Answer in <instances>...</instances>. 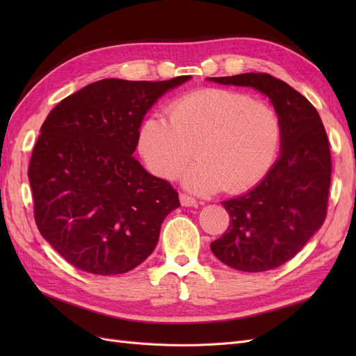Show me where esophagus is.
<instances>
[{
  "label": "esophagus",
  "instance_id": "34e87169",
  "mask_svg": "<svg viewBox=\"0 0 356 356\" xmlns=\"http://www.w3.org/2000/svg\"><path fill=\"white\" fill-rule=\"evenodd\" d=\"M179 200L182 207H197V200L187 195V193H179Z\"/></svg>",
  "mask_w": 356,
  "mask_h": 356
}]
</instances>
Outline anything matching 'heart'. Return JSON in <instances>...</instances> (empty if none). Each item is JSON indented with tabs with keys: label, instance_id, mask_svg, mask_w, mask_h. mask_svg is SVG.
Wrapping results in <instances>:
<instances>
[{
	"label": "heart",
	"instance_id": "b5f03b06",
	"mask_svg": "<svg viewBox=\"0 0 356 356\" xmlns=\"http://www.w3.org/2000/svg\"><path fill=\"white\" fill-rule=\"evenodd\" d=\"M166 118L148 117L139 131V152L163 178L186 175L197 193L222 187L239 193L255 186L272 168L282 138L281 117L272 105L232 89H203L169 105Z\"/></svg>",
	"mask_w": 356,
	"mask_h": 356
}]
</instances>
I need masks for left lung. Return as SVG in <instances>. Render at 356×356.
<instances>
[{
	"instance_id": "obj_1",
	"label": "left lung",
	"mask_w": 356,
	"mask_h": 356,
	"mask_svg": "<svg viewBox=\"0 0 356 356\" xmlns=\"http://www.w3.org/2000/svg\"><path fill=\"white\" fill-rule=\"evenodd\" d=\"M211 80L263 92L281 117V157L257 187L222 202L230 222L211 243L215 257L236 270H272L291 260L325 221L331 184L325 127L303 95L270 74Z\"/></svg>"
}]
</instances>
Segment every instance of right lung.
<instances>
[{"mask_svg": "<svg viewBox=\"0 0 356 356\" xmlns=\"http://www.w3.org/2000/svg\"><path fill=\"white\" fill-rule=\"evenodd\" d=\"M188 79H105L49 113L28 169L34 218L42 238L74 267L120 275L154 251L161 222L179 199L134 152L145 113Z\"/></svg>", "mask_w": 356, "mask_h": 356, "instance_id": "add662e5", "label": "right lung"}]
</instances>
